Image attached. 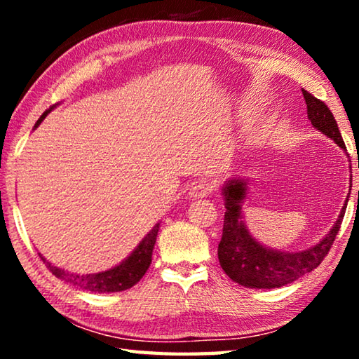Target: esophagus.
I'll return each mask as SVG.
<instances>
[{
    "label": "esophagus",
    "instance_id": "esophagus-1",
    "mask_svg": "<svg viewBox=\"0 0 359 359\" xmlns=\"http://www.w3.org/2000/svg\"><path fill=\"white\" fill-rule=\"evenodd\" d=\"M212 190H214V187H212V182L199 180L191 187L190 196L191 198H204V196H208V194H210Z\"/></svg>",
    "mask_w": 359,
    "mask_h": 359
}]
</instances>
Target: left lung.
<instances>
[{"label":"left lung","instance_id":"1","mask_svg":"<svg viewBox=\"0 0 359 359\" xmlns=\"http://www.w3.org/2000/svg\"><path fill=\"white\" fill-rule=\"evenodd\" d=\"M302 95L307 104V117L312 121L313 128L320 130L325 136L331 137L339 147L345 149L342 135L330 107L307 90L302 88ZM245 191L247 182L241 179L228 180V184L223 187L226 212H224L222 241L218 244V261L231 280L244 285L247 288H278L297 280L318 267L327 252L331 250L334 239L339 233L348 196L340 210L337 222L317 245L302 252L290 253L271 250L252 238L242 222V201L245 199Z\"/></svg>","mask_w":359,"mask_h":359}]
</instances>
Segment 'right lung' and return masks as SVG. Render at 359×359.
<instances>
[{
  "mask_svg": "<svg viewBox=\"0 0 359 359\" xmlns=\"http://www.w3.org/2000/svg\"><path fill=\"white\" fill-rule=\"evenodd\" d=\"M52 109L53 107L47 109V111L41 115V118L36 121V126L47 117V114L50 112ZM158 229H160V223H156L155 226L149 231V234L141 241V244L135 248V252H133L128 258L121 261L118 266L112 267V269L98 272V274H72V272L60 269L57 266H52V263L46 261L44 257H41V259L44 261L47 269L50 271L53 276L71 285H76V287L82 290L95 291V293H115V291H123L135 287V285L141 280L145 272H147L151 263V252H154L156 242Z\"/></svg>",
  "mask_w": 359,
  "mask_h": 359,
  "instance_id": "right-lung-1",
  "label": "right lung"
}]
</instances>
